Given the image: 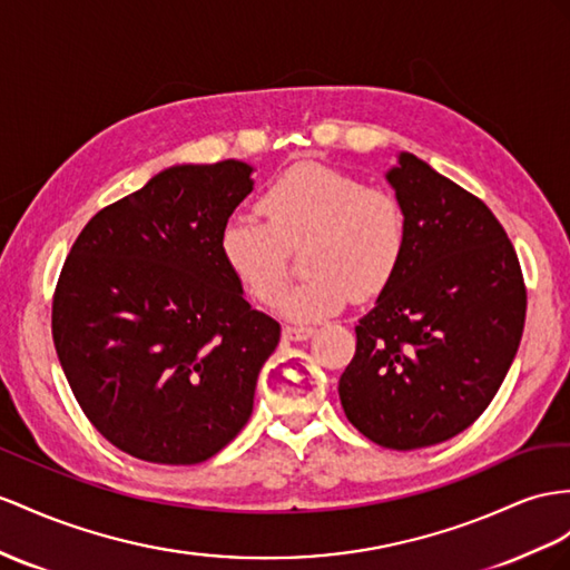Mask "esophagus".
<instances>
[{"label":"esophagus","mask_w":570,"mask_h":570,"mask_svg":"<svg viewBox=\"0 0 570 570\" xmlns=\"http://www.w3.org/2000/svg\"><path fill=\"white\" fill-rule=\"evenodd\" d=\"M313 332H315L313 327H303V325H286V327H284V332H282V337H284L286 342H301V340H308Z\"/></svg>","instance_id":"1"}]
</instances>
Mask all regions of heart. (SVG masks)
I'll return each mask as SVG.
<instances>
[{
    "label": "heart",
    "mask_w": 570,
    "mask_h": 570,
    "mask_svg": "<svg viewBox=\"0 0 570 570\" xmlns=\"http://www.w3.org/2000/svg\"><path fill=\"white\" fill-rule=\"evenodd\" d=\"M259 218L236 214L218 233L228 272L257 303L272 305L286 282V250H301L308 276L291 286L279 311L291 320L337 313L348 296L373 298L395 279L410 245L395 193L320 164L282 173L257 202Z\"/></svg>",
    "instance_id": "obj_1"
}]
</instances>
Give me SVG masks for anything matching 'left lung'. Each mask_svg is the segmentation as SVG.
<instances>
[{
  "mask_svg": "<svg viewBox=\"0 0 570 570\" xmlns=\"http://www.w3.org/2000/svg\"><path fill=\"white\" fill-rule=\"evenodd\" d=\"M387 180L410 245L358 320L340 400L368 441L416 450L484 414L518 354L528 288L513 243L479 197L414 154H400Z\"/></svg>",
  "mask_w": 570,
  "mask_h": 570,
  "instance_id": "obj_1",
  "label": "left lung"
}]
</instances>
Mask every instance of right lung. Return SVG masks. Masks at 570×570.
<instances>
[{"label": "right lung", "mask_w": 570, "mask_h": 570, "mask_svg": "<svg viewBox=\"0 0 570 570\" xmlns=\"http://www.w3.org/2000/svg\"><path fill=\"white\" fill-rule=\"evenodd\" d=\"M243 160L173 166L100 209L71 245L52 296V342L86 419L156 464L214 458L253 414L279 344L218 250L253 193Z\"/></svg>", "instance_id": "obj_1"}]
</instances>
